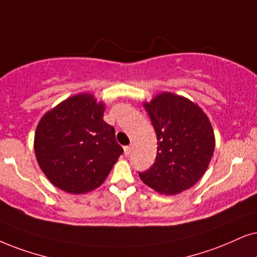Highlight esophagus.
Returning a JSON list of instances; mask_svg holds the SVG:
<instances>
[{"instance_id":"34e87169","label":"esophagus","mask_w":257,"mask_h":257,"mask_svg":"<svg viewBox=\"0 0 257 257\" xmlns=\"http://www.w3.org/2000/svg\"><path fill=\"white\" fill-rule=\"evenodd\" d=\"M131 152H132L131 146H125V147H124V155H125V157H129Z\"/></svg>"}]
</instances>
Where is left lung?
I'll return each mask as SVG.
<instances>
[{"mask_svg":"<svg viewBox=\"0 0 257 257\" xmlns=\"http://www.w3.org/2000/svg\"><path fill=\"white\" fill-rule=\"evenodd\" d=\"M158 140V153L148 170L139 172L146 185L162 194L192 187L205 173L215 149L212 126L199 106L164 92L145 104Z\"/></svg>","mask_w":257,"mask_h":257,"instance_id":"left-lung-1","label":"left lung"}]
</instances>
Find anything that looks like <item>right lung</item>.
I'll return each mask as SVG.
<instances>
[{
  "label": "right lung",
  "instance_id": "obj_1",
  "mask_svg": "<svg viewBox=\"0 0 257 257\" xmlns=\"http://www.w3.org/2000/svg\"><path fill=\"white\" fill-rule=\"evenodd\" d=\"M103 112L104 105L84 93L64 100L39 122L35 155L57 187L70 193L95 190L123 153Z\"/></svg>",
  "mask_w": 257,
  "mask_h": 257
}]
</instances>
